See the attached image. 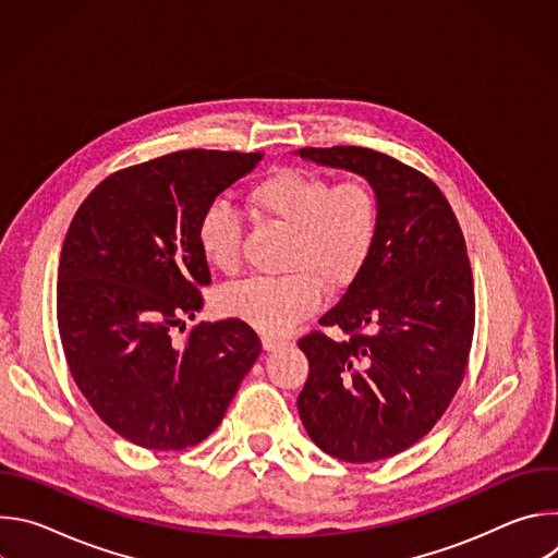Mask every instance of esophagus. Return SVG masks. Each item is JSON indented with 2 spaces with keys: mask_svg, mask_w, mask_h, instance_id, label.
Instances as JSON below:
<instances>
[{
  "mask_svg": "<svg viewBox=\"0 0 558 558\" xmlns=\"http://www.w3.org/2000/svg\"><path fill=\"white\" fill-rule=\"evenodd\" d=\"M284 344H287L284 340H278V338H271V336L263 338V349L265 351H276V349H282Z\"/></svg>",
  "mask_w": 558,
  "mask_h": 558,
  "instance_id": "34e87169",
  "label": "esophagus"
}]
</instances>
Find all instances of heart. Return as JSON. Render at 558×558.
Segmentation results:
<instances>
[{"mask_svg": "<svg viewBox=\"0 0 558 558\" xmlns=\"http://www.w3.org/2000/svg\"><path fill=\"white\" fill-rule=\"evenodd\" d=\"M250 207L291 231L287 269L280 278H256L220 295L225 315L267 336H284L323 302V282L340 289L357 278L379 233V201L371 185L300 168H280L247 194ZM243 222L227 203L211 201L196 222L203 260L220 271L241 267Z\"/></svg>", "mask_w": 558, "mask_h": 558, "instance_id": "1", "label": "heart"}]
</instances>
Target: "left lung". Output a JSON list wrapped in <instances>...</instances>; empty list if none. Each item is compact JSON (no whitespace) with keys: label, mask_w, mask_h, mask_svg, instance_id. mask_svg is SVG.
Instances as JSON below:
<instances>
[{"label":"left lung","mask_w":558,"mask_h":558,"mask_svg":"<svg viewBox=\"0 0 558 558\" xmlns=\"http://www.w3.org/2000/svg\"><path fill=\"white\" fill-rule=\"evenodd\" d=\"M293 154L366 179L379 201L371 258L320 317L349 338L298 342L308 360L298 413L327 454L386 459L435 426L463 379L474 331L463 233L439 187L386 154L351 145Z\"/></svg>","instance_id":"obj_1"}]
</instances>
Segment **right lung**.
<instances>
[{
	"label": "right lung",
	"mask_w": 558,
	"mask_h": 558,
	"mask_svg": "<svg viewBox=\"0 0 558 558\" xmlns=\"http://www.w3.org/2000/svg\"><path fill=\"white\" fill-rule=\"evenodd\" d=\"M260 158L216 149L154 158L99 183L70 222L57 274L65 362L95 413L136 446L203 441L260 355L256 331L235 317L172 338L209 284L196 222Z\"/></svg>",
	"instance_id": "add662e5"
}]
</instances>
